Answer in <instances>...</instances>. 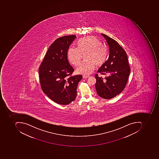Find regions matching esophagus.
<instances>
[{
    "label": "esophagus",
    "mask_w": 159,
    "mask_h": 159,
    "mask_svg": "<svg viewBox=\"0 0 159 159\" xmlns=\"http://www.w3.org/2000/svg\"><path fill=\"white\" fill-rule=\"evenodd\" d=\"M89 77V76L83 75V78L84 79H86V78H88Z\"/></svg>",
    "instance_id": "esophagus-1"
}]
</instances>
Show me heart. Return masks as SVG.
<instances>
[{"instance_id": "heart-1", "label": "heart", "mask_w": 159, "mask_h": 159, "mask_svg": "<svg viewBox=\"0 0 159 159\" xmlns=\"http://www.w3.org/2000/svg\"><path fill=\"white\" fill-rule=\"evenodd\" d=\"M77 48L71 47L68 51L69 61L75 66L80 64L82 55L86 54V62L81 63L76 69L77 74L89 75L98 66H103L107 59V52L102 43L93 36L81 39L77 43Z\"/></svg>"}]
</instances>
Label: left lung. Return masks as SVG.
<instances>
[{"label":"left lung","instance_id":"1","mask_svg":"<svg viewBox=\"0 0 159 159\" xmlns=\"http://www.w3.org/2000/svg\"><path fill=\"white\" fill-rule=\"evenodd\" d=\"M109 47L108 59L98 72L107 75L104 79L95 75V85L98 95L107 99L114 98L122 92L127 83L130 69L125 51L113 39L101 33Z\"/></svg>","mask_w":159,"mask_h":159}]
</instances>
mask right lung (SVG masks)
Masks as SVG:
<instances>
[{
    "label": "right lung",
    "instance_id": "right-lung-1",
    "mask_svg": "<svg viewBox=\"0 0 159 159\" xmlns=\"http://www.w3.org/2000/svg\"><path fill=\"white\" fill-rule=\"evenodd\" d=\"M75 35L65 36L50 46L39 70L43 92L60 105H66L75 100L81 75L71 76L74 69L70 65L67 52Z\"/></svg>",
    "mask_w": 159,
    "mask_h": 159
}]
</instances>
